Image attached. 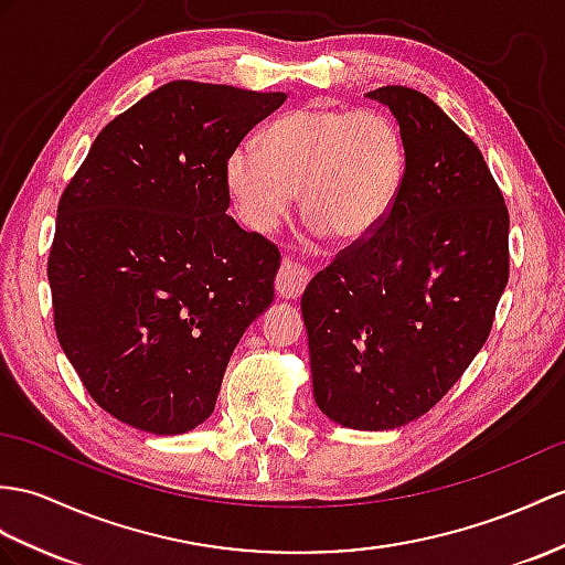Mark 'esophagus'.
I'll return each mask as SVG.
<instances>
[{
    "mask_svg": "<svg viewBox=\"0 0 565 565\" xmlns=\"http://www.w3.org/2000/svg\"><path fill=\"white\" fill-rule=\"evenodd\" d=\"M309 282V273L307 268H301L299 264H292V260H282L278 275H275V292L282 299H297Z\"/></svg>",
    "mask_w": 565,
    "mask_h": 565,
    "instance_id": "1",
    "label": "esophagus"
}]
</instances>
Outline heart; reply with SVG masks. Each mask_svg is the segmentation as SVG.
Wrapping results in <instances>:
<instances>
[{"label": "heart", "mask_w": 565, "mask_h": 565, "mask_svg": "<svg viewBox=\"0 0 565 565\" xmlns=\"http://www.w3.org/2000/svg\"><path fill=\"white\" fill-rule=\"evenodd\" d=\"M405 141L376 109L305 105L275 117L258 146L227 158L225 179L246 225L273 232L299 191V209L328 239L369 237L393 211L405 179Z\"/></svg>", "instance_id": "1"}]
</instances>
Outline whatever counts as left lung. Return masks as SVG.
<instances>
[{
  "label": "left lung",
  "instance_id": "1",
  "mask_svg": "<svg viewBox=\"0 0 565 565\" xmlns=\"http://www.w3.org/2000/svg\"><path fill=\"white\" fill-rule=\"evenodd\" d=\"M405 141L391 215L301 295L313 397L350 429L409 424L484 345L508 282V209L479 148L424 93L383 86Z\"/></svg>",
  "mask_w": 565,
  "mask_h": 565
}]
</instances>
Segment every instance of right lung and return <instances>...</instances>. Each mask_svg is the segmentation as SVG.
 Masks as SVG:
<instances>
[{"mask_svg":"<svg viewBox=\"0 0 565 565\" xmlns=\"http://www.w3.org/2000/svg\"><path fill=\"white\" fill-rule=\"evenodd\" d=\"M285 93L170 81L93 141L57 205L54 330L119 422L209 419L239 338L273 301L278 246L227 215V158Z\"/></svg>","mask_w":565,"mask_h":565,"instance_id":"add662e5","label":"right lung"}]
</instances>
